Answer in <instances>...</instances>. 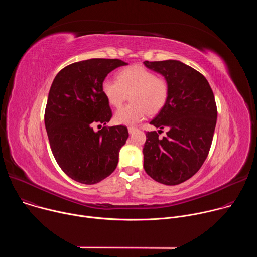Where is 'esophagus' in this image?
<instances>
[{"mask_svg":"<svg viewBox=\"0 0 257 257\" xmlns=\"http://www.w3.org/2000/svg\"><path fill=\"white\" fill-rule=\"evenodd\" d=\"M136 131H137V128H135V127H129V128H128L129 134H133V133L136 132Z\"/></svg>","mask_w":257,"mask_h":257,"instance_id":"esophagus-1","label":"esophagus"}]
</instances>
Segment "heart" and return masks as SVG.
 <instances>
[{
    "label": "heart",
    "mask_w": 257,
    "mask_h": 257,
    "mask_svg": "<svg viewBox=\"0 0 257 257\" xmlns=\"http://www.w3.org/2000/svg\"><path fill=\"white\" fill-rule=\"evenodd\" d=\"M101 92L113 106H120L129 94L131 103L118 108L114 121L118 125L132 126L142 121L146 115L159 113L169 98V83L158 78L154 72L134 65L121 70L117 80L104 79Z\"/></svg>",
    "instance_id": "heart-1"
}]
</instances>
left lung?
<instances>
[{"label": "left lung", "instance_id": "1", "mask_svg": "<svg viewBox=\"0 0 257 257\" xmlns=\"http://www.w3.org/2000/svg\"><path fill=\"white\" fill-rule=\"evenodd\" d=\"M144 66L161 74L169 83V98L150 122L168 128L167 135L146 132L143 168L165 185H178L191 178L204 163L216 124L213 92L205 77L177 60L144 61Z\"/></svg>", "mask_w": 257, "mask_h": 257}]
</instances>
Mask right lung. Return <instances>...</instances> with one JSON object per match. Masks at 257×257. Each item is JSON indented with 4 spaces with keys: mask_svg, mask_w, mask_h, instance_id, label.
<instances>
[{
    "mask_svg": "<svg viewBox=\"0 0 257 257\" xmlns=\"http://www.w3.org/2000/svg\"><path fill=\"white\" fill-rule=\"evenodd\" d=\"M125 65L119 59L76 62L62 69L51 85L45 112L51 149L63 172L81 184H95L115 171L129 136L121 125L97 132L92 128L111 120L101 84L109 72Z\"/></svg>",
    "mask_w": 257,
    "mask_h": 257,
    "instance_id": "obj_1",
    "label": "right lung"
}]
</instances>
